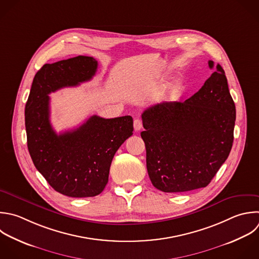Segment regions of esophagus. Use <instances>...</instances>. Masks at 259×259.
I'll use <instances>...</instances> for the list:
<instances>
[{
    "label": "esophagus",
    "mask_w": 259,
    "mask_h": 259,
    "mask_svg": "<svg viewBox=\"0 0 259 259\" xmlns=\"http://www.w3.org/2000/svg\"><path fill=\"white\" fill-rule=\"evenodd\" d=\"M143 127V123H142V120L139 119V118H136L134 120V128L136 132H139L141 131V128Z\"/></svg>",
    "instance_id": "esophagus-1"
}]
</instances>
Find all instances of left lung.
I'll return each instance as SVG.
<instances>
[{
	"label": "left lung",
	"mask_w": 259,
	"mask_h": 259,
	"mask_svg": "<svg viewBox=\"0 0 259 259\" xmlns=\"http://www.w3.org/2000/svg\"><path fill=\"white\" fill-rule=\"evenodd\" d=\"M184 102H163L143 114L147 170L164 192L205 187L228 158L234 140L236 107L223 68Z\"/></svg>",
	"instance_id": "obj_1"
}]
</instances>
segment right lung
I'll use <instances>...</instances> for the list:
<instances>
[{
    "label": "right lung",
    "mask_w": 259,
    "mask_h": 259,
    "mask_svg": "<svg viewBox=\"0 0 259 259\" xmlns=\"http://www.w3.org/2000/svg\"><path fill=\"white\" fill-rule=\"evenodd\" d=\"M98 63L79 56L46 64L35 75L25 106L27 147L36 169L58 192L71 197L98 195L107 182L118 148L133 135L130 115H93L73 131L58 135L50 120V96L93 78Z\"/></svg>",
    "instance_id": "1"
}]
</instances>
